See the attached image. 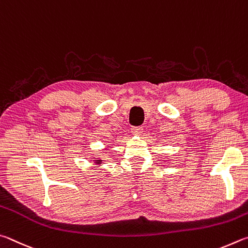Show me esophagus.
Wrapping results in <instances>:
<instances>
[{"instance_id":"34e87169","label":"esophagus","mask_w":248,"mask_h":248,"mask_svg":"<svg viewBox=\"0 0 248 248\" xmlns=\"http://www.w3.org/2000/svg\"><path fill=\"white\" fill-rule=\"evenodd\" d=\"M141 133H142V127H133L132 128L133 135H140Z\"/></svg>"}]
</instances>
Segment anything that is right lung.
<instances>
[{
  "label": "right lung",
  "instance_id": "add662e5",
  "mask_svg": "<svg viewBox=\"0 0 248 248\" xmlns=\"http://www.w3.org/2000/svg\"><path fill=\"white\" fill-rule=\"evenodd\" d=\"M91 161H93V163H95V164H98V166H101L102 163H104L106 161H104V160H102L101 158H91Z\"/></svg>",
  "mask_w": 248,
  "mask_h": 248
}]
</instances>
